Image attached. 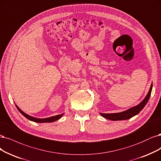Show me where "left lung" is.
<instances>
[{"mask_svg": "<svg viewBox=\"0 0 161 161\" xmlns=\"http://www.w3.org/2000/svg\"><path fill=\"white\" fill-rule=\"evenodd\" d=\"M152 88H153V83L151 85L150 89H149V91L147 95V96L145 97V98L142 100V101L141 103L136 105V106L132 107L126 110H125L123 112L117 113H108V114L100 113V114H101L102 116H103L104 118L107 119L108 120H122L129 119L132 118V116H134L139 113L140 111L142 110V109L145 107V106L148 101L149 98L151 97Z\"/></svg>", "mask_w": 161, "mask_h": 161, "instance_id": "obj_1", "label": "left lung"}]
</instances>
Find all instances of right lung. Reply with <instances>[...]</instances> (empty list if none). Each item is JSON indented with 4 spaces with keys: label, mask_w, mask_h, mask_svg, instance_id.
Segmentation results:
<instances>
[{
    "label": "right lung",
    "mask_w": 161,
    "mask_h": 161,
    "mask_svg": "<svg viewBox=\"0 0 161 161\" xmlns=\"http://www.w3.org/2000/svg\"><path fill=\"white\" fill-rule=\"evenodd\" d=\"M16 108H17V109L19 110V112L23 114L24 116H25V117L26 119H28L29 120H31V121H33V122H35V123H52V122H54L56 121L58 119H60V118L62 117V116H63L64 113L63 114H58V115H56V116H51V117H48V118H45V119H37V118H35V117H33V116H31L29 114H26L25 113H24L23 110H22L21 109H20L17 105L16 104Z\"/></svg>",
    "instance_id": "1"
}]
</instances>
